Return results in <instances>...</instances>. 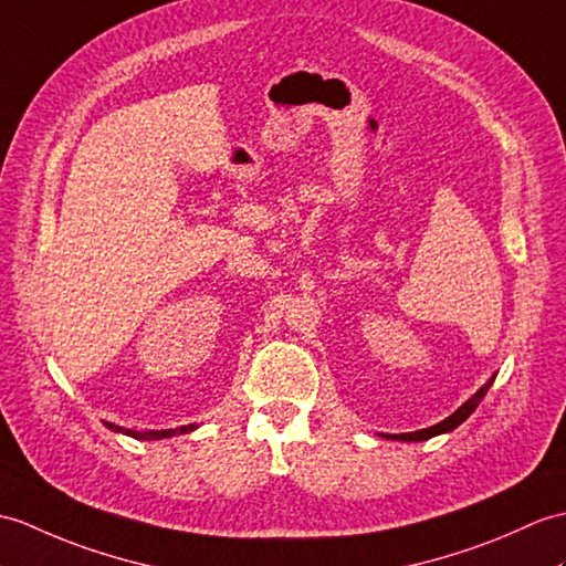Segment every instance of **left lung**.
I'll use <instances>...</instances> for the list:
<instances>
[{"label": "left lung", "instance_id": "obj_1", "mask_svg": "<svg viewBox=\"0 0 566 566\" xmlns=\"http://www.w3.org/2000/svg\"><path fill=\"white\" fill-rule=\"evenodd\" d=\"M494 378L496 376H492L488 384H484L475 396H472L468 402H463L461 407H458V410L451 415V417H446L443 422H439V424H433V427H427V429H419V431H407V433H386V439H398V441H427V439H431V437H439V433H446V431H453L458 424H463L465 419L475 412V407L482 402V398L488 396V390L492 388V384H494Z\"/></svg>", "mask_w": 566, "mask_h": 566}]
</instances>
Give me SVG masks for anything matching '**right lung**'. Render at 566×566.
Instances as JSON below:
<instances>
[{
  "label": "right lung",
  "instance_id": "1",
  "mask_svg": "<svg viewBox=\"0 0 566 566\" xmlns=\"http://www.w3.org/2000/svg\"><path fill=\"white\" fill-rule=\"evenodd\" d=\"M105 427L113 429V431H120L127 433V437L133 439H144V441H151V439H168V437H176V433H188L192 429H197V424H188V427H178V429H161V431H135V429H123V427H115L111 422H105Z\"/></svg>",
  "mask_w": 566,
  "mask_h": 566
}]
</instances>
